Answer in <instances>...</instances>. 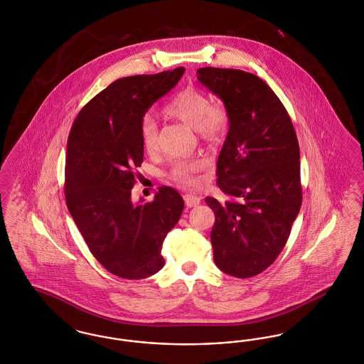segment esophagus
<instances>
[{"mask_svg": "<svg viewBox=\"0 0 364 364\" xmlns=\"http://www.w3.org/2000/svg\"><path fill=\"white\" fill-rule=\"evenodd\" d=\"M184 202H186L187 208H193V206H198L200 203V198L196 196V195L187 193V195H184Z\"/></svg>", "mask_w": 364, "mask_h": 364, "instance_id": "obj_1", "label": "esophagus"}]
</instances>
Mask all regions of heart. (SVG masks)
<instances>
[{
    "mask_svg": "<svg viewBox=\"0 0 364 364\" xmlns=\"http://www.w3.org/2000/svg\"><path fill=\"white\" fill-rule=\"evenodd\" d=\"M164 113L196 128L199 135L210 143L218 141L229 125V113L221 101H210L208 95L193 87L177 91L164 106ZM140 136L143 147L154 153L158 147V127L154 119L146 116L140 122ZM202 159H180L172 165V177L184 186L196 183L195 174L202 171Z\"/></svg>",
    "mask_w": 364,
    "mask_h": 364,
    "instance_id": "heart-1",
    "label": "heart"
}]
</instances>
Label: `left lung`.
<instances>
[{"instance_id": "left-lung-1", "label": "left lung", "mask_w": 364, "mask_h": 364, "mask_svg": "<svg viewBox=\"0 0 364 364\" xmlns=\"http://www.w3.org/2000/svg\"><path fill=\"white\" fill-rule=\"evenodd\" d=\"M196 75L229 113L228 136L217 161V186L226 199L206 198L215 215L214 262L229 276L254 277L277 259L301 206L294 124L257 75L211 67Z\"/></svg>"}]
</instances>
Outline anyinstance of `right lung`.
Listing matches in <instances>:
<instances>
[{
	"mask_svg": "<svg viewBox=\"0 0 364 364\" xmlns=\"http://www.w3.org/2000/svg\"><path fill=\"white\" fill-rule=\"evenodd\" d=\"M183 73L178 67L122 77L83 106L70 128L67 206L91 254L117 277H150L164 267L162 242L184 208L171 187H161L153 202L131 200L144 153L140 122Z\"/></svg>",
	"mask_w": 364,
	"mask_h": 364,
	"instance_id": "right-lung-1",
	"label": "right lung"
}]
</instances>
